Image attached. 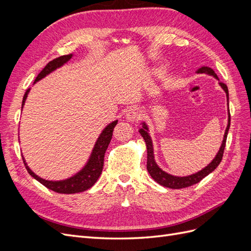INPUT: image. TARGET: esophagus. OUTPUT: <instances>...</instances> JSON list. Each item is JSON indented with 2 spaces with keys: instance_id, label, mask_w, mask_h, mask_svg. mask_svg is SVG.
Here are the masks:
<instances>
[{
  "instance_id": "34e87169",
  "label": "esophagus",
  "mask_w": 251,
  "mask_h": 251,
  "mask_svg": "<svg viewBox=\"0 0 251 251\" xmlns=\"http://www.w3.org/2000/svg\"><path fill=\"white\" fill-rule=\"evenodd\" d=\"M140 116V113L137 109L132 108V109H128L126 112V118L127 121H130V123H134V121L137 120Z\"/></svg>"
}]
</instances>
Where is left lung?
I'll return each instance as SVG.
<instances>
[{
  "label": "left lung",
  "mask_w": 251,
  "mask_h": 251,
  "mask_svg": "<svg viewBox=\"0 0 251 251\" xmlns=\"http://www.w3.org/2000/svg\"><path fill=\"white\" fill-rule=\"evenodd\" d=\"M196 73H204L210 75V76H214L216 79L219 80L217 74L215 71L211 69L209 67H201L198 70L196 71ZM219 85L221 86V88L225 91L226 97H227V104L229 100V95H228V88L223 82H219ZM142 127L139 128V133L143 137L144 141H146L147 144V150H148V162H147V169L149 174L151 175V177L153 178L157 183H159L162 186L173 188V189H179V188H185L188 186H192L196 183H198L203 178H205L209 175L210 173L214 172L217 166L221 162L222 158H223V153H224V149H225V144H226V138H227V134H228V130L230 126V113H229V105H228V124H227L225 134L223 137V141L221 147H220V150L217 153L216 157L212 159V161L207 165L205 166L204 169L199 171L198 173H195L193 175H189V176L185 177H178V176H173V175L166 173L162 171L159 166L157 165L155 161V157H154V148H153V141H151V136L149 134V126L146 123H141Z\"/></svg>",
  "instance_id": "8db88e82"
}]
</instances>
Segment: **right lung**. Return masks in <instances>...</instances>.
Listing matches in <instances>:
<instances>
[{"label":"right lung","instance_id":"add662e5","mask_svg":"<svg viewBox=\"0 0 251 251\" xmlns=\"http://www.w3.org/2000/svg\"><path fill=\"white\" fill-rule=\"evenodd\" d=\"M72 56H73V54H68V55L59 56L55 59L51 60V62H49L46 65V67H45L44 69L40 72V74L37 75L35 80H34V83L36 81L41 80L42 78L46 77L48 74H50L53 71H55L57 68H60L62 66H64L66 63L69 62V60L72 58ZM29 91H30V89H28L26 91L24 97H23L22 109H23V107H24ZM117 121L118 120L112 121L111 124H109L103 128L102 132L100 135V137L97 138V140L94 144V148L92 150V153H91V155L89 157L88 162L78 173L75 174L74 176L68 178V179H65V180H59V181H50V180L43 179V178L37 176V175H35L31 170L29 169V166L26 163L24 156H22L23 162H24V164L26 166V170L35 180H37L44 186H46L47 188L51 189V191L55 192V193L76 194V193H81V192L87 191V189L92 187L95 184V182L97 181L98 178H100V174L102 172L103 158H104L105 151H107L109 143L112 139L113 130H114V127H115V126L117 125Z\"/></svg>","mask_w":251,"mask_h":251}]
</instances>
